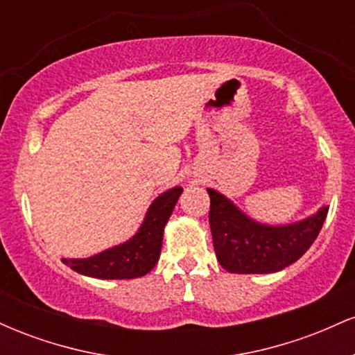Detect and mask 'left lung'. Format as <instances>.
<instances>
[{
	"mask_svg": "<svg viewBox=\"0 0 355 355\" xmlns=\"http://www.w3.org/2000/svg\"><path fill=\"white\" fill-rule=\"evenodd\" d=\"M209 197L215 254L232 274H270L294 263L311 248L329 211L322 207L302 222L270 227L248 218L218 191L209 189Z\"/></svg>",
	"mask_w": 355,
	"mask_h": 355,
	"instance_id": "left-lung-1",
	"label": "left lung"
}]
</instances>
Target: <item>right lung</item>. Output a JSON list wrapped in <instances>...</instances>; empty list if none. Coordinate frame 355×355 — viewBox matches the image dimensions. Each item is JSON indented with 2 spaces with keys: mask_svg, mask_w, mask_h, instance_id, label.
<instances>
[{
  "mask_svg": "<svg viewBox=\"0 0 355 355\" xmlns=\"http://www.w3.org/2000/svg\"><path fill=\"white\" fill-rule=\"evenodd\" d=\"M180 193V187H175L155 198L138 234L128 242L89 259H63V262L78 274L95 279H137L146 275L158 262L164 227Z\"/></svg>",
  "mask_w": 355,
  "mask_h": 355,
  "instance_id": "obj_1",
  "label": "right lung"
}]
</instances>
